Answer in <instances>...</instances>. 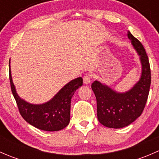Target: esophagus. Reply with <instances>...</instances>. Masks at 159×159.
<instances>
[{
	"mask_svg": "<svg viewBox=\"0 0 159 159\" xmlns=\"http://www.w3.org/2000/svg\"><path fill=\"white\" fill-rule=\"evenodd\" d=\"M91 81V78L89 75H87V74H86V75H84V77H83V81H84V84H90Z\"/></svg>",
	"mask_w": 159,
	"mask_h": 159,
	"instance_id": "esophagus-1",
	"label": "esophagus"
}]
</instances>
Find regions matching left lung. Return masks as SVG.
<instances>
[{"label": "left lung", "instance_id": "obj_1", "mask_svg": "<svg viewBox=\"0 0 159 159\" xmlns=\"http://www.w3.org/2000/svg\"><path fill=\"white\" fill-rule=\"evenodd\" d=\"M128 38L140 56L142 72L139 82L125 93L116 92L98 81L91 84L97 101L98 119L105 127L112 129L128 126L142 115L150 89L151 69L148 55L142 43L130 31Z\"/></svg>", "mask_w": 159, "mask_h": 159}]
</instances>
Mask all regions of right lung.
<instances>
[{
  "label": "right lung",
  "mask_w": 159,
  "mask_h": 159,
  "mask_svg": "<svg viewBox=\"0 0 159 159\" xmlns=\"http://www.w3.org/2000/svg\"><path fill=\"white\" fill-rule=\"evenodd\" d=\"M9 78L19 112L27 122L37 129L48 131H59L69 124L70 100L76 90L83 84L82 78L72 80L51 101L42 105H31L17 95L11 78V68Z\"/></svg>",
  "instance_id": "add662e5"
}]
</instances>
